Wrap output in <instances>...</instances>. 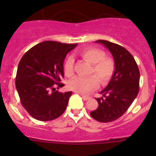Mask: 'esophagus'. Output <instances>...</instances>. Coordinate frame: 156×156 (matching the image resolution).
<instances>
[{
  "label": "esophagus",
  "mask_w": 156,
  "mask_h": 156,
  "mask_svg": "<svg viewBox=\"0 0 156 156\" xmlns=\"http://www.w3.org/2000/svg\"><path fill=\"white\" fill-rule=\"evenodd\" d=\"M80 94L81 95V97H82V98L83 99L84 101H87L88 99L90 98V97L89 96H87V95H83V94Z\"/></svg>",
  "instance_id": "1"
}]
</instances>
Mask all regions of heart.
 Wrapping results in <instances>:
<instances>
[{"label": "heart", "instance_id": "obj_1", "mask_svg": "<svg viewBox=\"0 0 156 156\" xmlns=\"http://www.w3.org/2000/svg\"><path fill=\"white\" fill-rule=\"evenodd\" d=\"M80 55L83 58L92 64L90 74L87 78L74 77L68 83L70 90L80 94H87L98 87V81L101 84H106L115 72V65L113 59L105 57V53L102 50L95 48H88L80 51ZM74 60L72 57H67L64 61L63 69L67 76L73 75Z\"/></svg>", "mask_w": 156, "mask_h": 156}]
</instances>
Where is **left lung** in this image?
Returning a JSON list of instances; mask_svg holds the SVG:
<instances>
[{"instance_id": "8db88e82", "label": "left lung", "mask_w": 156, "mask_h": 156, "mask_svg": "<svg viewBox=\"0 0 156 156\" xmlns=\"http://www.w3.org/2000/svg\"><path fill=\"white\" fill-rule=\"evenodd\" d=\"M96 43L102 44L109 50L115 69L108 86L100 92L102 97L95 98L98 107L90 114L97 121L109 122L122 116L137 97L140 72L134 58L126 48L104 40Z\"/></svg>"}]
</instances>
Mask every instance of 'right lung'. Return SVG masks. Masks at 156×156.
Wrapping results in <instances>:
<instances>
[{"mask_svg": "<svg viewBox=\"0 0 156 156\" xmlns=\"http://www.w3.org/2000/svg\"><path fill=\"white\" fill-rule=\"evenodd\" d=\"M76 46L44 41L30 48L19 62L16 89L23 106L34 119L53 120L66 110L72 91L58 92L55 86H64L59 83L64 76L63 62L68 52Z\"/></svg>", "mask_w": 156, "mask_h": 156, "instance_id": "1", "label": "right lung"}]
</instances>
